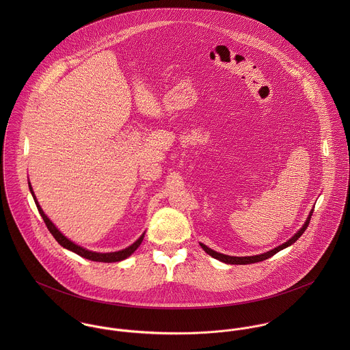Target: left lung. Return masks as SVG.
Returning a JSON list of instances; mask_svg holds the SVG:
<instances>
[{"mask_svg": "<svg viewBox=\"0 0 350 350\" xmlns=\"http://www.w3.org/2000/svg\"><path fill=\"white\" fill-rule=\"evenodd\" d=\"M312 211H314V208H311V211H310V214H308L307 219L304 221L303 226L300 228L299 230H298V232H297V233H295L290 240H287L284 244H282V245H279V247H276V248H273V250H268V252H265V253H261V254H254V256H240V257H239V256H228V254H224V253H219V252H215V250H210L208 247H206V245H204V244H202V243H200V245L202 247V250H204L207 254H210L211 257H214V258H217V260H219V261H222V262H225V264H240V265H244V264L258 262V261L267 260V258H269L271 256L276 254L278 252H280V250H284V248H287V247H290V245H293V244L299 239L300 236L304 233V230L307 229Z\"/></svg>", "mask_w": 350, "mask_h": 350, "instance_id": "obj_1", "label": "left lung"}]
</instances>
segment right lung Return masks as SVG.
I'll return each mask as SVG.
<instances>
[{
    "label": "right lung",
    "instance_id": "add662e5",
    "mask_svg": "<svg viewBox=\"0 0 350 350\" xmlns=\"http://www.w3.org/2000/svg\"><path fill=\"white\" fill-rule=\"evenodd\" d=\"M28 186H29V191H31V194H32V197H33V200H35V203H36V206H38V210H39L42 218L44 219V222H46V225H47L51 234L53 236V239H55L63 248L71 250V252H74V253H77V254H79V256H82V257H85V258H88V260L100 261V262H116V261H122V260L128 258L135 250H137V248L140 247V244L143 243V240H144L146 232H144L132 245H129V247L125 248V250H117V252H107V253H100V252H93V250H86V248H83V247H81V245L72 243L71 240H68V239L53 225V222L46 215V213L43 211V208L40 207V204H39V202L36 200V196H35L33 189H32V186H31L29 182H28Z\"/></svg>",
    "mask_w": 350,
    "mask_h": 350
}]
</instances>
